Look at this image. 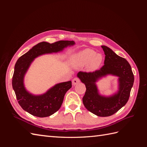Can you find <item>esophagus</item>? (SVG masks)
<instances>
[{
	"instance_id": "1",
	"label": "esophagus",
	"mask_w": 147,
	"mask_h": 147,
	"mask_svg": "<svg viewBox=\"0 0 147 147\" xmlns=\"http://www.w3.org/2000/svg\"><path fill=\"white\" fill-rule=\"evenodd\" d=\"M80 79L77 77H75L72 80V84L75 86L76 85V84H77L78 83H80Z\"/></svg>"
}]
</instances>
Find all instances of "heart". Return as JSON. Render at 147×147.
Masks as SVG:
<instances>
[{
	"mask_svg": "<svg viewBox=\"0 0 147 147\" xmlns=\"http://www.w3.org/2000/svg\"><path fill=\"white\" fill-rule=\"evenodd\" d=\"M102 61V56L90 49H86L74 55L72 57V64L80 67L88 64L90 69H96L100 65Z\"/></svg>",
	"mask_w": 147,
	"mask_h": 147,
	"instance_id": "1",
	"label": "heart"
}]
</instances>
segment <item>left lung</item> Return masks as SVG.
<instances>
[{"instance_id":"left-lung-1","label":"left lung","mask_w":147,"mask_h":147,"mask_svg":"<svg viewBox=\"0 0 147 147\" xmlns=\"http://www.w3.org/2000/svg\"><path fill=\"white\" fill-rule=\"evenodd\" d=\"M101 47L105 55L104 65L92 72H79L77 76L86 88L83 97L84 107L97 116L105 117L113 115L126 105L129 98L134 77L126 59L117 55L107 47ZM109 74L119 77V90L112 96H102L98 94L95 83L99 78Z\"/></svg>"}]
</instances>
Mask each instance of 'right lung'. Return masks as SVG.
Wrapping results in <instances>:
<instances>
[{
    "instance_id": "add662e5",
    "label": "right lung",
    "mask_w": 147,
    "mask_h": 147,
    "mask_svg": "<svg viewBox=\"0 0 147 147\" xmlns=\"http://www.w3.org/2000/svg\"><path fill=\"white\" fill-rule=\"evenodd\" d=\"M74 44V41L69 40H60L53 43L43 42L34 46L17 60L12 78V86L17 100L24 110L34 116L43 118L50 116L60 109L66 92L72 88V82L57 84L45 94L34 96L26 90L24 77L35 57L46 53L61 51Z\"/></svg>"
}]
</instances>
